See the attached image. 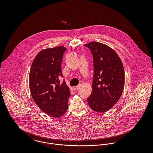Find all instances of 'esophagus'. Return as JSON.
I'll return each instance as SVG.
<instances>
[{
	"instance_id": "1",
	"label": "esophagus",
	"mask_w": 153,
	"mask_h": 153,
	"mask_svg": "<svg viewBox=\"0 0 153 153\" xmlns=\"http://www.w3.org/2000/svg\"><path fill=\"white\" fill-rule=\"evenodd\" d=\"M79 87V85H77V86L74 87H73V89H74V91H76V89H78V88Z\"/></svg>"
}]
</instances>
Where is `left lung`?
<instances>
[{
    "label": "left lung",
    "instance_id": "8db88e82",
    "mask_svg": "<svg viewBox=\"0 0 153 153\" xmlns=\"http://www.w3.org/2000/svg\"><path fill=\"white\" fill-rule=\"evenodd\" d=\"M84 46L90 49L94 62L92 92L88 103L91 109L105 112L122 95L125 82L124 66L118 54L108 46L94 41Z\"/></svg>",
    "mask_w": 153,
    "mask_h": 153
}]
</instances>
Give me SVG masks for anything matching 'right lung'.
<instances>
[{"label":"right lung","instance_id":"add662e5","mask_svg":"<svg viewBox=\"0 0 153 153\" xmlns=\"http://www.w3.org/2000/svg\"><path fill=\"white\" fill-rule=\"evenodd\" d=\"M66 48L56 46L40 51L30 68L29 85L32 98L45 114L58 118L65 114L68 107L70 90L64 80L61 63Z\"/></svg>","mask_w":153,"mask_h":153}]
</instances>
